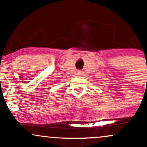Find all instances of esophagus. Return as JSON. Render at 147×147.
Instances as JSON below:
<instances>
[{
	"instance_id": "esophagus-1",
	"label": "esophagus",
	"mask_w": 147,
	"mask_h": 147,
	"mask_svg": "<svg viewBox=\"0 0 147 147\" xmlns=\"http://www.w3.org/2000/svg\"><path fill=\"white\" fill-rule=\"evenodd\" d=\"M77 74H78L79 76H82V75H83V72L81 71V70H79L78 72H77Z\"/></svg>"
}]
</instances>
